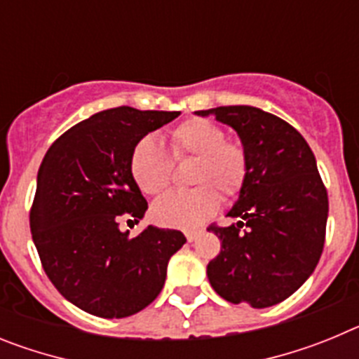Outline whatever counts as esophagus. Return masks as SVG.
Here are the masks:
<instances>
[{
	"label": "esophagus",
	"mask_w": 359,
	"mask_h": 359,
	"mask_svg": "<svg viewBox=\"0 0 359 359\" xmlns=\"http://www.w3.org/2000/svg\"><path fill=\"white\" fill-rule=\"evenodd\" d=\"M199 236H201V231H198V230H196V231H187V233H185V237H187V241H189V243L196 241Z\"/></svg>",
	"instance_id": "1"
}]
</instances>
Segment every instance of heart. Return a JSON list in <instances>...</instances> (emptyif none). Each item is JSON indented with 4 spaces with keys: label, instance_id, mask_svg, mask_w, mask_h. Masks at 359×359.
I'll use <instances>...</instances> for the list:
<instances>
[{
    "label": "heart",
    "instance_id": "1",
    "mask_svg": "<svg viewBox=\"0 0 359 359\" xmlns=\"http://www.w3.org/2000/svg\"><path fill=\"white\" fill-rule=\"evenodd\" d=\"M169 142L172 158L156 138H140L129 156V170L144 194L158 196L170 185L172 160L196 158L190 182L198 187L169 192L151 208V217L160 226L192 230L217 212V189L226 199L241 196L248 185L252 161L241 142L226 140V131L208 118L183 120L169 133Z\"/></svg>",
    "mask_w": 359,
    "mask_h": 359
}]
</instances>
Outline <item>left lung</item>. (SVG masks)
Listing matches in <instances>:
<instances>
[{"label":"left lung","instance_id":"obj_1","mask_svg":"<svg viewBox=\"0 0 359 359\" xmlns=\"http://www.w3.org/2000/svg\"><path fill=\"white\" fill-rule=\"evenodd\" d=\"M196 113L236 129L252 161L248 185L228 212L239 223L207 228L221 239L208 280L231 304L275 306L309 278L325 243L329 199L315 154L293 126L259 107Z\"/></svg>","mask_w":359,"mask_h":359}]
</instances>
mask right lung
I'll return each mask as SVG.
<instances>
[{"label":"right lung","instance_id":"right-lung-1","mask_svg":"<svg viewBox=\"0 0 359 359\" xmlns=\"http://www.w3.org/2000/svg\"><path fill=\"white\" fill-rule=\"evenodd\" d=\"M180 111L122 106L62 133L44 154L30 208L32 239L57 291L90 315L123 318L160 294L180 230L147 226L136 237L120 217H144L147 201L129 170L135 144Z\"/></svg>","mask_w":359,"mask_h":359}]
</instances>
